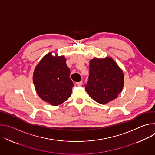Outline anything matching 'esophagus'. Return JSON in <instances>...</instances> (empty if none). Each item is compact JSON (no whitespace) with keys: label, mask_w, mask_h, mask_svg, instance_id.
<instances>
[{"label":"esophagus","mask_w":155,"mask_h":155,"mask_svg":"<svg viewBox=\"0 0 155 155\" xmlns=\"http://www.w3.org/2000/svg\"><path fill=\"white\" fill-rule=\"evenodd\" d=\"M82 83H83V82L81 81H79V82H77V83H76V84H77V86H81V85L82 84Z\"/></svg>","instance_id":"esophagus-1"}]
</instances>
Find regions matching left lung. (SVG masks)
I'll return each instance as SVG.
<instances>
[{"instance_id": "obj_1", "label": "left lung", "mask_w": 155, "mask_h": 155, "mask_svg": "<svg viewBox=\"0 0 155 155\" xmlns=\"http://www.w3.org/2000/svg\"><path fill=\"white\" fill-rule=\"evenodd\" d=\"M124 86L123 71L110 57L90 61V75L85 90L96 102L106 104L117 98Z\"/></svg>"}]
</instances>
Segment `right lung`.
I'll return each mask as SVG.
<instances>
[{"mask_svg": "<svg viewBox=\"0 0 155 155\" xmlns=\"http://www.w3.org/2000/svg\"><path fill=\"white\" fill-rule=\"evenodd\" d=\"M64 56H55L49 53L40 60L33 74V82L39 97L56 106L67 101L72 94L74 83L70 69Z\"/></svg>", "mask_w": 155, "mask_h": 155, "instance_id": "right-lung-1", "label": "right lung"}]
</instances>
